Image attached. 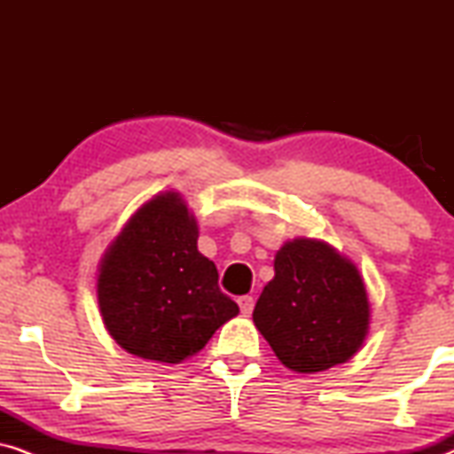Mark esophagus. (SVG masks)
Returning a JSON list of instances; mask_svg holds the SVG:
<instances>
[{
	"label": "esophagus",
	"mask_w": 454,
	"mask_h": 454,
	"mask_svg": "<svg viewBox=\"0 0 454 454\" xmlns=\"http://www.w3.org/2000/svg\"><path fill=\"white\" fill-rule=\"evenodd\" d=\"M238 303H239L241 314H244V316H250V314H252V309H254V297H252V295L239 297Z\"/></svg>",
	"instance_id": "esophagus-1"
}]
</instances>
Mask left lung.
<instances>
[{
  "mask_svg": "<svg viewBox=\"0 0 454 454\" xmlns=\"http://www.w3.org/2000/svg\"><path fill=\"white\" fill-rule=\"evenodd\" d=\"M252 318L283 365L314 374L359 351L370 328V301L351 260L326 241L297 238L277 252L275 278Z\"/></svg>",
  "mask_w": 454,
  "mask_h": 454,
  "instance_id": "8db88e82",
  "label": "left lung"
}]
</instances>
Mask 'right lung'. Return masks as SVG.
<instances>
[{
    "instance_id": "right-lung-1",
    "label": "right lung",
    "mask_w": 454,
    "mask_h": 454,
    "mask_svg": "<svg viewBox=\"0 0 454 454\" xmlns=\"http://www.w3.org/2000/svg\"><path fill=\"white\" fill-rule=\"evenodd\" d=\"M97 300L105 328L132 356L179 364L239 314L198 252V225L177 192L136 210L103 254Z\"/></svg>"
}]
</instances>
